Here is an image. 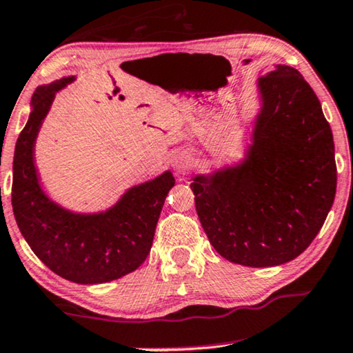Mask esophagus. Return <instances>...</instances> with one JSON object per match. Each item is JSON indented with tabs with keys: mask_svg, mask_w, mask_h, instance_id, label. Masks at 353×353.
<instances>
[{
	"mask_svg": "<svg viewBox=\"0 0 353 353\" xmlns=\"http://www.w3.org/2000/svg\"><path fill=\"white\" fill-rule=\"evenodd\" d=\"M172 169L177 174H185L192 166V158L187 153H177L172 156Z\"/></svg>",
	"mask_w": 353,
	"mask_h": 353,
	"instance_id": "esophagus-1",
	"label": "esophagus"
}]
</instances>
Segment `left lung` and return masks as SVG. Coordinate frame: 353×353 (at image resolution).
<instances>
[{"label":"left lung","mask_w":353,"mask_h":353,"mask_svg":"<svg viewBox=\"0 0 353 353\" xmlns=\"http://www.w3.org/2000/svg\"><path fill=\"white\" fill-rule=\"evenodd\" d=\"M252 143L234 166L192 177L210 244L226 261L274 267L313 243L334 203V138L300 71L276 65L257 81Z\"/></svg>","instance_id":"1"}]
</instances>
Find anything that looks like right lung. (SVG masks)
<instances>
[{
	"mask_svg": "<svg viewBox=\"0 0 353 353\" xmlns=\"http://www.w3.org/2000/svg\"><path fill=\"white\" fill-rule=\"evenodd\" d=\"M74 81L65 77L35 89L29 120L16 141L12 161V212L35 256L74 283L112 282L145 262L168 192L176 184L166 171L128 189L105 212L74 213L53 202L40 187L34 161L39 130L55 94ZM119 89L115 88L114 96Z\"/></svg>",
	"mask_w": 353,
	"mask_h": 353,
	"instance_id": "obj_1",
	"label": "right lung"
}]
</instances>
